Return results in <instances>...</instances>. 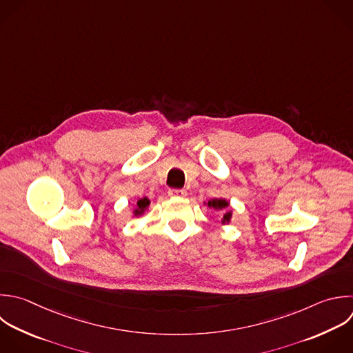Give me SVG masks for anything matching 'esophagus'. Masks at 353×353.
Masks as SVG:
<instances>
[{
    "label": "esophagus",
    "mask_w": 353,
    "mask_h": 353,
    "mask_svg": "<svg viewBox=\"0 0 353 353\" xmlns=\"http://www.w3.org/2000/svg\"><path fill=\"white\" fill-rule=\"evenodd\" d=\"M168 196H171V197H183V196H186V190L185 189H170Z\"/></svg>",
    "instance_id": "esophagus-1"
}]
</instances>
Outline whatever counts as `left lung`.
<instances>
[{"label":"left lung","instance_id":"left-lung-1","mask_svg":"<svg viewBox=\"0 0 353 353\" xmlns=\"http://www.w3.org/2000/svg\"><path fill=\"white\" fill-rule=\"evenodd\" d=\"M228 205H229V203H228L226 200H223V199H214V200L208 201V207H212V208H215V210H223V208H226ZM230 216H232V212H225L223 219H222V223L229 222Z\"/></svg>","mask_w":353,"mask_h":353}]
</instances>
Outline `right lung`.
<instances>
[{
    "label": "right lung",
    "mask_w": 353,
    "mask_h": 353,
    "mask_svg": "<svg viewBox=\"0 0 353 353\" xmlns=\"http://www.w3.org/2000/svg\"><path fill=\"white\" fill-rule=\"evenodd\" d=\"M149 205V200L145 197V199H141L138 200V208L135 210V214H141L146 207Z\"/></svg>",
    "instance_id": "right-lung-1"
}]
</instances>
